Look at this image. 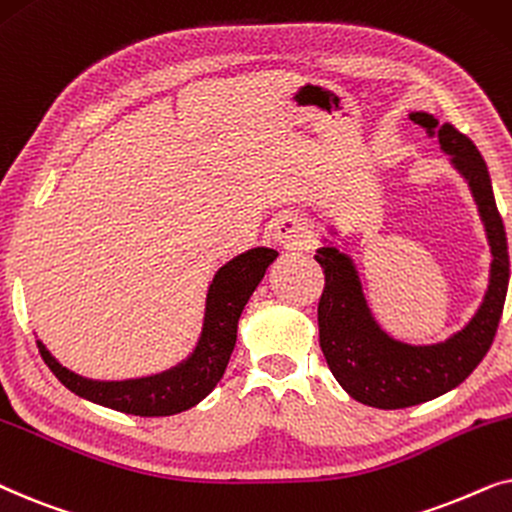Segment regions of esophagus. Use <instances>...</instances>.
<instances>
[{"instance_id": "obj_1", "label": "esophagus", "mask_w": 512, "mask_h": 512, "mask_svg": "<svg viewBox=\"0 0 512 512\" xmlns=\"http://www.w3.org/2000/svg\"><path fill=\"white\" fill-rule=\"evenodd\" d=\"M271 236L278 245L283 248H304L311 238V227L304 217H299L295 213H285L278 215V220L271 227Z\"/></svg>"}]
</instances>
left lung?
I'll return each instance as SVG.
<instances>
[{"mask_svg": "<svg viewBox=\"0 0 512 512\" xmlns=\"http://www.w3.org/2000/svg\"><path fill=\"white\" fill-rule=\"evenodd\" d=\"M410 119L438 138L440 149L473 194L492 262L485 297L473 318L445 342L407 344L388 335L367 304L356 262L335 245V227L320 238L316 262L325 271V290L318 302L320 349L339 386L358 403L379 410L412 407L452 391L487 356L506 302L510 262L506 229L494 201L492 177L473 140L452 124H440L428 112H410Z\"/></svg>", "mask_w": 512, "mask_h": 512, "instance_id": "left-lung-1", "label": "left lung"}]
</instances>
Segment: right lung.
I'll return each instance as SVG.
<instances>
[{
    "instance_id": "add662e5",
    "label": "right lung",
    "mask_w": 512,
    "mask_h": 512,
    "mask_svg": "<svg viewBox=\"0 0 512 512\" xmlns=\"http://www.w3.org/2000/svg\"><path fill=\"white\" fill-rule=\"evenodd\" d=\"M276 257L278 252L274 248L257 245L215 271L208 285L206 311L196 346L187 358L168 370L133 379H88L60 365L42 339H37L39 353L60 384L95 405L135 417H170L185 412L199 405L222 379L236 346L243 306L248 304Z\"/></svg>"
}]
</instances>
